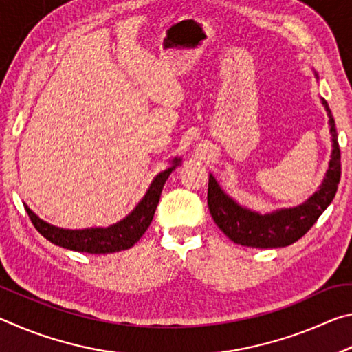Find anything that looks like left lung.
<instances>
[{
	"label": "left lung",
	"instance_id": "obj_1",
	"mask_svg": "<svg viewBox=\"0 0 352 352\" xmlns=\"http://www.w3.org/2000/svg\"><path fill=\"white\" fill-rule=\"evenodd\" d=\"M323 100V105L326 107L327 115H329L333 151L326 178L317 192L305 204L272 214L253 212L237 205L233 199H230L220 189L216 178L210 175L208 208H210L214 222L234 243L254 248L287 247L301 239L312 228V225L317 222L318 217L336 197L342 174L340 147H338V135L332 113L326 100Z\"/></svg>",
	"mask_w": 352,
	"mask_h": 352
}]
</instances>
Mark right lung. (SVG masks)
Segmentation results:
<instances>
[{"instance_id": "1", "label": "right lung", "mask_w": 352, "mask_h": 352, "mask_svg": "<svg viewBox=\"0 0 352 352\" xmlns=\"http://www.w3.org/2000/svg\"><path fill=\"white\" fill-rule=\"evenodd\" d=\"M178 163H180V160H174V164L169 169L163 170L162 174L155 177L147 194L140 201L138 206L126 219L109 226V228H91L79 231L63 230L43 222L28 206L26 212L29 214V219H31L35 230L58 247L91 254L121 252V250L133 247L141 239V236L146 233V230L153 219L155 210H157L164 183L169 178L170 172L177 168Z\"/></svg>"}]
</instances>
